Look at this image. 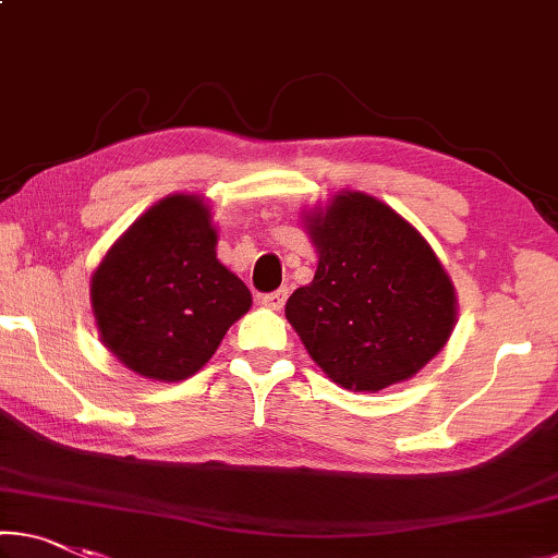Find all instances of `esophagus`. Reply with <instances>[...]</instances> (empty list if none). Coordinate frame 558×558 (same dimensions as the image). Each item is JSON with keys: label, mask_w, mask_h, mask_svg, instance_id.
<instances>
[{"label": "esophagus", "mask_w": 558, "mask_h": 558, "mask_svg": "<svg viewBox=\"0 0 558 558\" xmlns=\"http://www.w3.org/2000/svg\"><path fill=\"white\" fill-rule=\"evenodd\" d=\"M289 296V289H277V291H269V294L262 296V304L269 306V308H281L287 302Z\"/></svg>", "instance_id": "34e87169"}]
</instances>
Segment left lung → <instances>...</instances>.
I'll list each match as a JSON object with an SVG mask.
<instances>
[{
    "mask_svg": "<svg viewBox=\"0 0 558 558\" xmlns=\"http://www.w3.org/2000/svg\"><path fill=\"white\" fill-rule=\"evenodd\" d=\"M319 267L287 319L331 381L379 391L447 344L453 289L418 231L374 196L349 192L308 225Z\"/></svg>",
    "mask_w": 558,
    "mask_h": 558,
    "instance_id": "obj_1",
    "label": "left lung"
}]
</instances>
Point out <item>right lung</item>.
Segmentation results:
<instances>
[{"instance_id":"right-lung-1","label":"right lung","mask_w":558,"mask_h":558,"mask_svg":"<svg viewBox=\"0 0 558 558\" xmlns=\"http://www.w3.org/2000/svg\"><path fill=\"white\" fill-rule=\"evenodd\" d=\"M209 209L167 196L111 246L92 279L107 349L136 374L182 381L209 362L252 294L217 259Z\"/></svg>"}]
</instances>
